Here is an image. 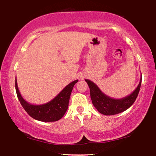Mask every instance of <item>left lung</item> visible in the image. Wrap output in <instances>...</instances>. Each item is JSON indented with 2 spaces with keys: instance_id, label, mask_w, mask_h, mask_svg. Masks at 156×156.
<instances>
[{
  "instance_id": "left-lung-1",
  "label": "left lung",
  "mask_w": 156,
  "mask_h": 156,
  "mask_svg": "<svg viewBox=\"0 0 156 156\" xmlns=\"http://www.w3.org/2000/svg\"><path fill=\"white\" fill-rule=\"evenodd\" d=\"M90 89V96L92 103L96 109L102 114L112 115L123 112L134 103L139 94L142 83V74L139 84L132 93L123 98L115 99L107 96L99 89L94 82L85 79Z\"/></svg>"
}]
</instances>
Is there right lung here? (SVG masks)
<instances>
[{
  "label": "right lung",
  "mask_w": 156,
  "mask_h": 156,
  "mask_svg": "<svg viewBox=\"0 0 156 156\" xmlns=\"http://www.w3.org/2000/svg\"><path fill=\"white\" fill-rule=\"evenodd\" d=\"M78 80L72 82L65 87L51 101L43 105H32L23 98L18 88L16 79V91L21 105L29 115L34 119L42 122H55L59 120L65 115L69 106L71 93L74 84Z\"/></svg>",
  "instance_id": "right-lung-1"
}]
</instances>
